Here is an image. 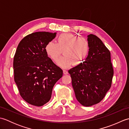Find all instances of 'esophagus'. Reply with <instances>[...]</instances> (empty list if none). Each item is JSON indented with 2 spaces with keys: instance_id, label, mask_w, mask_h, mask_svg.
Listing matches in <instances>:
<instances>
[{
  "instance_id": "obj_1",
  "label": "esophagus",
  "mask_w": 129,
  "mask_h": 129,
  "mask_svg": "<svg viewBox=\"0 0 129 129\" xmlns=\"http://www.w3.org/2000/svg\"><path fill=\"white\" fill-rule=\"evenodd\" d=\"M63 73H64V74L65 75H67L68 74V72L66 70H63Z\"/></svg>"
}]
</instances>
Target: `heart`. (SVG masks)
<instances>
[{
    "instance_id": "heart-1",
    "label": "heart",
    "mask_w": 129,
    "mask_h": 129,
    "mask_svg": "<svg viewBox=\"0 0 129 129\" xmlns=\"http://www.w3.org/2000/svg\"><path fill=\"white\" fill-rule=\"evenodd\" d=\"M45 50L47 55L54 61H57L61 51H64V56L57 61V64L67 68L73 64L74 65H80L85 60L90 50V44L86 38L64 33L57 37V44L53 42L46 44Z\"/></svg>"
}]
</instances>
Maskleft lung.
Listing matches in <instances>:
<instances>
[{
  "instance_id": "1",
  "label": "left lung",
  "mask_w": 129,
  "mask_h": 129,
  "mask_svg": "<svg viewBox=\"0 0 129 129\" xmlns=\"http://www.w3.org/2000/svg\"><path fill=\"white\" fill-rule=\"evenodd\" d=\"M90 50L83 64L70 69L76 99L91 106L102 100L110 89L114 75L110 52L95 35H87Z\"/></svg>"
}]
</instances>
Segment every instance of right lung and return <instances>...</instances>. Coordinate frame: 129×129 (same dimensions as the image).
<instances>
[{"label":"right lung","instance_id":"right-lung-1","mask_svg":"<svg viewBox=\"0 0 129 129\" xmlns=\"http://www.w3.org/2000/svg\"><path fill=\"white\" fill-rule=\"evenodd\" d=\"M56 33L35 32L20 41L14 57V80L20 95L26 102L41 106L50 100L55 84L62 70L46 54V44Z\"/></svg>","mask_w":129,"mask_h":129}]
</instances>
